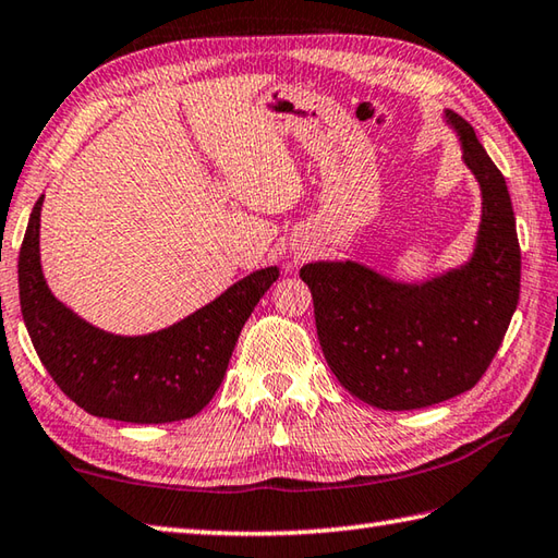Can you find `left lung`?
Wrapping results in <instances>:
<instances>
[{
	"instance_id": "obj_1",
	"label": "left lung",
	"mask_w": 558,
	"mask_h": 558,
	"mask_svg": "<svg viewBox=\"0 0 558 558\" xmlns=\"http://www.w3.org/2000/svg\"><path fill=\"white\" fill-rule=\"evenodd\" d=\"M445 116L482 185L472 258L421 286L355 260H316L300 270L331 373L353 397L385 411L433 407L472 389L520 300V244L504 173L464 118Z\"/></svg>"
}]
</instances>
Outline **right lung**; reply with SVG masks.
Masks as SVG:
<instances>
[{
  "label": "right lung",
  "instance_id": "add662e5",
  "mask_svg": "<svg viewBox=\"0 0 558 558\" xmlns=\"http://www.w3.org/2000/svg\"><path fill=\"white\" fill-rule=\"evenodd\" d=\"M40 207L33 205L19 251V298L31 343L64 395L98 418L171 423L203 411L276 266L251 272L179 324L147 336H116L76 316L50 292L40 268Z\"/></svg>",
  "mask_w": 558,
  "mask_h": 558
}]
</instances>
